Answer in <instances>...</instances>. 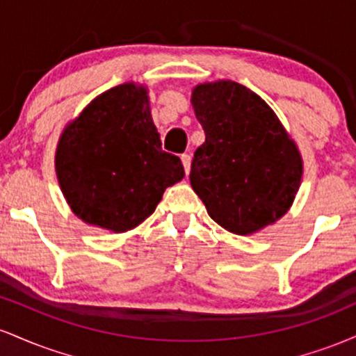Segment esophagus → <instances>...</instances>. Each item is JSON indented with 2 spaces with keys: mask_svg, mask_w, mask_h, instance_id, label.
Returning <instances> with one entry per match:
<instances>
[{
  "mask_svg": "<svg viewBox=\"0 0 356 356\" xmlns=\"http://www.w3.org/2000/svg\"><path fill=\"white\" fill-rule=\"evenodd\" d=\"M181 161H182V165H184V170H186V174H189V170H191V155L189 154H182Z\"/></svg>",
  "mask_w": 356,
  "mask_h": 356,
  "instance_id": "34e87169",
  "label": "esophagus"
}]
</instances>
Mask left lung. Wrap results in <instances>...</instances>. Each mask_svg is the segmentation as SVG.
I'll return each instance as SVG.
<instances>
[{"label":"left lung","mask_w":356,"mask_h":356,"mask_svg":"<svg viewBox=\"0 0 356 356\" xmlns=\"http://www.w3.org/2000/svg\"><path fill=\"white\" fill-rule=\"evenodd\" d=\"M192 105L206 142L195 149L189 179L207 214L241 236L284 216L303 162L271 107L229 80L197 85Z\"/></svg>","instance_id":"8db88e82"}]
</instances>
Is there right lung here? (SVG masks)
<instances>
[{"instance_id": "add662e5", "label": "right lung", "mask_w": 356, "mask_h": 356, "mask_svg": "<svg viewBox=\"0 0 356 356\" xmlns=\"http://www.w3.org/2000/svg\"><path fill=\"white\" fill-rule=\"evenodd\" d=\"M55 165L72 211L113 232L138 226L186 175L162 150L145 88L134 83L102 93L65 129Z\"/></svg>"}]
</instances>
